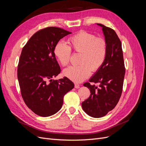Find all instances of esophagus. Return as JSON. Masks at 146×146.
I'll list each match as a JSON object with an SVG mask.
<instances>
[{
    "label": "esophagus",
    "mask_w": 146,
    "mask_h": 146,
    "mask_svg": "<svg viewBox=\"0 0 146 146\" xmlns=\"http://www.w3.org/2000/svg\"><path fill=\"white\" fill-rule=\"evenodd\" d=\"M74 87H75V88H80V85H79L78 83H74Z\"/></svg>",
    "instance_id": "1"
}]
</instances>
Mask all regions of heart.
<instances>
[{"instance_id":"obj_1","label":"heart","mask_w":146,"mask_h":146,"mask_svg":"<svg viewBox=\"0 0 146 146\" xmlns=\"http://www.w3.org/2000/svg\"><path fill=\"white\" fill-rule=\"evenodd\" d=\"M69 46L63 41L56 42L54 53L60 64H69L71 50L80 54L78 66H70L64 70L63 74L75 82H81L86 79L91 72H96L102 68L107 58L108 44L105 39L96 37L95 35L80 31L69 39Z\"/></svg>"}]
</instances>
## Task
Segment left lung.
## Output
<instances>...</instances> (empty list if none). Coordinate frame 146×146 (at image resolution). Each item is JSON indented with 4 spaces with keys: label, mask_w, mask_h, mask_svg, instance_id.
<instances>
[{
    "label": "left lung",
    "mask_w": 146,
    "mask_h": 146,
    "mask_svg": "<svg viewBox=\"0 0 146 146\" xmlns=\"http://www.w3.org/2000/svg\"><path fill=\"white\" fill-rule=\"evenodd\" d=\"M98 25L102 28L107 42V56L90 82L83 84L90 90L91 94L82 103L84 111L96 118L105 116L116 106L122 94L125 72L122 44L115 31L101 24ZM91 82L98 83L99 86Z\"/></svg>",
    "instance_id": "1"
}]
</instances>
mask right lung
I'll return each mask as SVG.
<instances>
[{"label":"right lung","instance_id":"1","mask_svg":"<svg viewBox=\"0 0 146 146\" xmlns=\"http://www.w3.org/2000/svg\"><path fill=\"white\" fill-rule=\"evenodd\" d=\"M72 33L49 27L38 30L22 50L17 66V78L25 104L37 115L47 117L61 109L64 95L74 83L64 77L53 80L61 72L54 49L56 42Z\"/></svg>","mask_w":146,"mask_h":146}]
</instances>
